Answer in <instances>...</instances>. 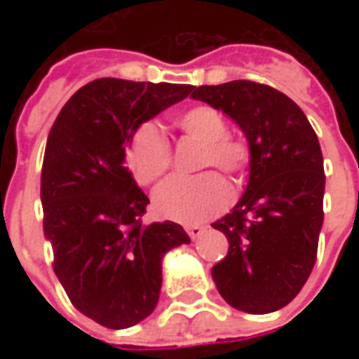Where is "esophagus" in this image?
I'll use <instances>...</instances> for the list:
<instances>
[{"instance_id":"obj_1","label":"esophagus","mask_w":359,"mask_h":359,"mask_svg":"<svg viewBox=\"0 0 359 359\" xmlns=\"http://www.w3.org/2000/svg\"><path fill=\"white\" fill-rule=\"evenodd\" d=\"M203 231H205V226L203 225H188L187 226V233H188V236L192 238V241L200 238V236L203 234Z\"/></svg>"}]
</instances>
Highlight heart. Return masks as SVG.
<instances>
[{
    "instance_id": "heart-1",
    "label": "heart",
    "mask_w": 359,
    "mask_h": 359,
    "mask_svg": "<svg viewBox=\"0 0 359 359\" xmlns=\"http://www.w3.org/2000/svg\"><path fill=\"white\" fill-rule=\"evenodd\" d=\"M182 134L203 144L200 167H219L231 177H241L250 165L246 142L226 136L225 117L210 105H196L175 118ZM126 159L134 179L151 184L171 167V146L156 125H142L126 148ZM231 202V190L225 179L215 171L198 177H175L163 182L154 194V205L161 217L179 223H200L217 215Z\"/></svg>"
}]
</instances>
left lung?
<instances>
[{
	"label": "left lung",
	"instance_id": "8db88e82",
	"mask_svg": "<svg viewBox=\"0 0 359 359\" xmlns=\"http://www.w3.org/2000/svg\"><path fill=\"white\" fill-rule=\"evenodd\" d=\"M190 97L233 118L252 154L246 192L211 225L229 241L211 277L229 306L254 316L277 311L316 265L325 194L316 130L288 95L259 82L198 86Z\"/></svg>",
	"mask_w": 359,
	"mask_h": 359
}]
</instances>
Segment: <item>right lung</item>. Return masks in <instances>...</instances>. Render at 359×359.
Instances as JSON below:
<instances>
[{
	"label": "right lung",
	"instance_id": "1",
	"mask_svg": "<svg viewBox=\"0 0 359 359\" xmlns=\"http://www.w3.org/2000/svg\"><path fill=\"white\" fill-rule=\"evenodd\" d=\"M192 88L97 79L74 92L48 136L40 196L53 271L74 308L107 329L156 309L163 256L190 242L172 221L142 225L149 200L125 149L142 123Z\"/></svg>",
	"mask_w": 359,
	"mask_h": 359
}]
</instances>
